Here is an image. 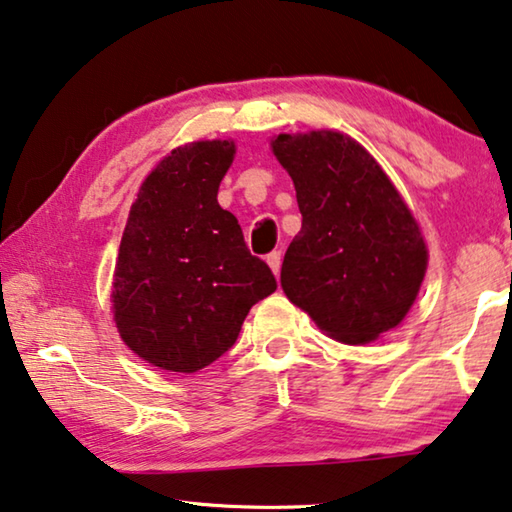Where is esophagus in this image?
I'll return each instance as SVG.
<instances>
[{
  "mask_svg": "<svg viewBox=\"0 0 512 512\" xmlns=\"http://www.w3.org/2000/svg\"><path fill=\"white\" fill-rule=\"evenodd\" d=\"M265 261H268V265H270L274 274H279V270H281V251L279 249L270 251V254L265 256Z\"/></svg>",
  "mask_w": 512,
  "mask_h": 512,
  "instance_id": "1",
  "label": "esophagus"
}]
</instances>
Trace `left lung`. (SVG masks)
<instances>
[{
    "instance_id": "1",
    "label": "left lung",
    "mask_w": 512,
    "mask_h": 512,
    "mask_svg": "<svg viewBox=\"0 0 512 512\" xmlns=\"http://www.w3.org/2000/svg\"><path fill=\"white\" fill-rule=\"evenodd\" d=\"M272 152L302 214L281 265L288 300L346 344L397 328L420 291L427 249L388 175L337 131L281 133Z\"/></svg>"
}]
</instances>
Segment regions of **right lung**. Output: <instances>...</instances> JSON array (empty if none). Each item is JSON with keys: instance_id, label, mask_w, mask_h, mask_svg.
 <instances>
[{"instance_id": "add662e5", "label": "right lung", "mask_w": 512, "mask_h": 512, "mask_svg": "<svg viewBox=\"0 0 512 512\" xmlns=\"http://www.w3.org/2000/svg\"><path fill=\"white\" fill-rule=\"evenodd\" d=\"M235 145L177 147L147 175L131 205L115 265L117 330L133 353L191 374L235 344L249 309L277 291L242 228L217 203Z\"/></svg>"}]
</instances>
